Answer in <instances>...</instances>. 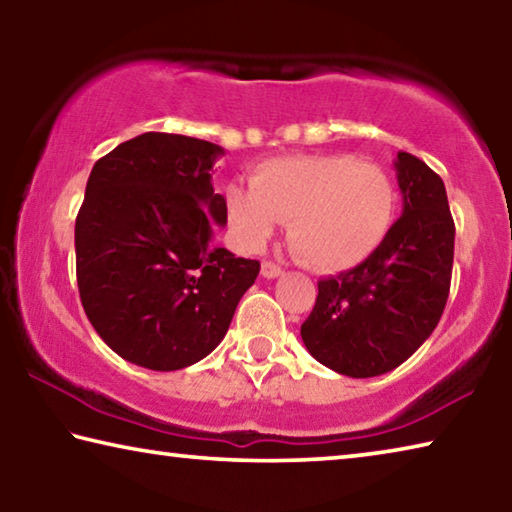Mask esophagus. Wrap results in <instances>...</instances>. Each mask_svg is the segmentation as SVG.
<instances>
[{
    "mask_svg": "<svg viewBox=\"0 0 512 512\" xmlns=\"http://www.w3.org/2000/svg\"><path fill=\"white\" fill-rule=\"evenodd\" d=\"M284 273V268L280 264L271 262V259H264L262 262V275L268 277V280H275V277H280Z\"/></svg>",
    "mask_w": 512,
    "mask_h": 512,
    "instance_id": "1",
    "label": "esophagus"
}]
</instances>
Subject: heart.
Returning a JSON list of instances; mask_svg holds the SVG:
<instances>
[{
  "label": "heart",
  "instance_id": "1",
  "mask_svg": "<svg viewBox=\"0 0 512 512\" xmlns=\"http://www.w3.org/2000/svg\"><path fill=\"white\" fill-rule=\"evenodd\" d=\"M232 228L248 248L289 223L293 253L318 271H343L384 244L397 212V189L384 167L352 155L275 158L255 169L250 187L225 189Z\"/></svg>",
  "mask_w": 512,
  "mask_h": 512
}]
</instances>
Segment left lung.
<instances>
[{"mask_svg": "<svg viewBox=\"0 0 512 512\" xmlns=\"http://www.w3.org/2000/svg\"><path fill=\"white\" fill-rule=\"evenodd\" d=\"M404 212L375 253L318 282L300 327L311 357L348 377H377L404 363L443 316L454 264V219L443 178L420 158L395 160Z\"/></svg>", "mask_w": 512, "mask_h": 512, "instance_id": "1", "label": "left lung"}]
</instances>
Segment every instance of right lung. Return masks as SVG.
I'll use <instances>...</instances> for the list:
<instances>
[{"mask_svg": "<svg viewBox=\"0 0 512 512\" xmlns=\"http://www.w3.org/2000/svg\"><path fill=\"white\" fill-rule=\"evenodd\" d=\"M221 146L144 133L92 167L76 216V282L92 327L121 359L180 370L223 341L257 259L212 246L225 225L212 164Z\"/></svg>", "mask_w": 512, "mask_h": 512, "instance_id": "right-lung-1", "label": "right lung"}]
</instances>
